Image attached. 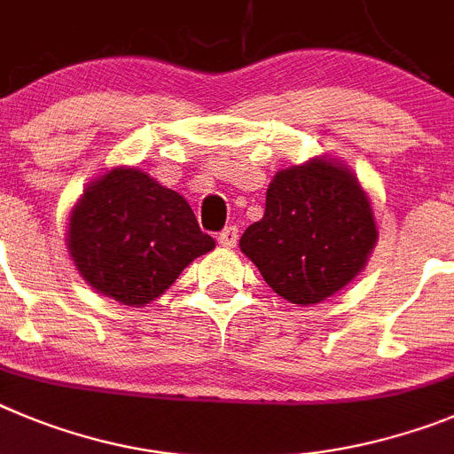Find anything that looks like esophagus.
I'll use <instances>...</instances> for the list:
<instances>
[{
    "label": "esophagus",
    "mask_w": 454,
    "mask_h": 454,
    "mask_svg": "<svg viewBox=\"0 0 454 454\" xmlns=\"http://www.w3.org/2000/svg\"><path fill=\"white\" fill-rule=\"evenodd\" d=\"M217 242L222 244L223 248H232L237 244V228L235 226H226L222 232L217 235Z\"/></svg>",
    "instance_id": "34e87169"
}]
</instances>
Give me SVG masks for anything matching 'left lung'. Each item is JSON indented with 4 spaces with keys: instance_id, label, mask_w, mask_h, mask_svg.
<instances>
[{
    "instance_id": "1",
    "label": "left lung",
    "mask_w": 454,
    "mask_h": 454,
    "mask_svg": "<svg viewBox=\"0 0 454 454\" xmlns=\"http://www.w3.org/2000/svg\"><path fill=\"white\" fill-rule=\"evenodd\" d=\"M375 242L373 206L355 171L317 156L276 171L264 217L244 231L239 248L278 296L317 305L359 276Z\"/></svg>"
}]
</instances>
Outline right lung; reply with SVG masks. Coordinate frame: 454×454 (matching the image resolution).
Instances as JSON below:
<instances>
[{
	"label": "right lung",
	"mask_w": 454,
	"mask_h": 454,
	"mask_svg": "<svg viewBox=\"0 0 454 454\" xmlns=\"http://www.w3.org/2000/svg\"><path fill=\"white\" fill-rule=\"evenodd\" d=\"M67 253L85 283L129 308L153 303L215 248L190 203L137 167H113L69 212Z\"/></svg>",
	"instance_id": "right-lung-1"
}]
</instances>
